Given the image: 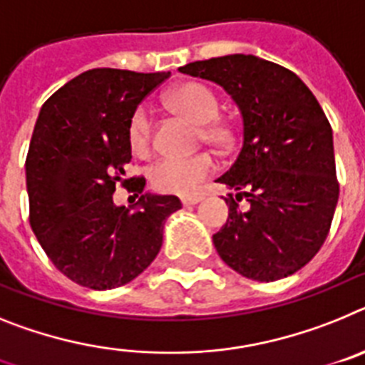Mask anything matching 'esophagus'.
<instances>
[{"mask_svg":"<svg viewBox=\"0 0 365 365\" xmlns=\"http://www.w3.org/2000/svg\"><path fill=\"white\" fill-rule=\"evenodd\" d=\"M198 202H202V196H182V204L185 205V207L198 204Z\"/></svg>","mask_w":365,"mask_h":365,"instance_id":"esophagus-1","label":"esophagus"}]
</instances>
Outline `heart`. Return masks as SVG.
I'll return each instance as SVG.
<instances>
[{
	"label": "heart",
	"instance_id": "1",
	"mask_svg": "<svg viewBox=\"0 0 365 365\" xmlns=\"http://www.w3.org/2000/svg\"><path fill=\"white\" fill-rule=\"evenodd\" d=\"M167 104L189 121L202 125L200 135L209 143L226 147L233 139V128L217 119L220 112L217 95L202 82H183L178 88H174L167 93ZM128 143L138 154H145L150 148L152 119L145 106H138L130 115ZM213 158L202 152L189 158H163L152 165L148 178L156 191L189 196L198 191L200 183L209 174H213Z\"/></svg>",
	"mask_w": 365,
	"mask_h": 365
}]
</instances>
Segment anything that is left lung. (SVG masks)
I'll return each instance as SVG.
<instances>
[{"label": "left lung", "instance_id": "left-lung-1", "mask_svg": "<svg viewBox=\"0 0 365 365\" xmlns=\"http://www.w3.org/2000/svg\"><path fill=\"white\" fill-rule=\"evenodd\" d=\"M180 71L220 84L242 113L240 154L217 180L239 191L224 198L230 218L213 235L218 255L253 281L292 275L319 252L338 204L329 119L296 73L253 55L198 60Z\"/></svg>", "mask_w": 365, "mask_h": 365}]
</instances>
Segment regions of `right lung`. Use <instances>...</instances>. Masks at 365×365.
<instances>
[{
  "mask_svg": "<svg viewBox=\"0 0 365 365\" xmlns=\"http://www.w3.org/2000/svg\"><path fill=\"white\" fill-rule=\"evenodd\" d=\"M170 71L97 68L81 73L43 103L25 160L29 224L66 277L93 290L123 287L156 259L163 224L178 196L143 192L145 178H125L132 160L128 121ZM121 182L138 211L117 208Z\"/></svg>",
  "mask_w": 365,
  "mask_h": 365,
  "instance_id": "right-lung-1",
  "label": "right lung"
}]
</instances>
